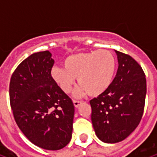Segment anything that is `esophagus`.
Masks as SVG:
<instances>
[{
    "label": "esophagus",
    "mask_w": 157,
    "mask_h": 157,
    "mask_svg": "<svg viewBox=\"0 0 157 157\" xmlns=\"http://www.w3.org/2000/svg\"><path fill=\"white\" fill-rule=\"evenodd\" d=\"M82 102H81V101H76V100H74V101H73V103H74V106H75V108H78Z\"/></svg>",
    "instance_id": "1"
}]
</instances>
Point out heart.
Here are the masks:
<instances>
[{
  "label": "heart",
  "mask_w": 157,
  "mask_h": 157,
  "mask_svg": "<svg viewBox=\"0 0 157 157\" xmlns=\"http://www.w3.org/2000/svg\"><path fill=\"white\" fill-rule=\"evenodd\" d=\"M64 67L55 66L51 77L65 93L71 91L75 77L80 83L75 96L82 97L88 92L90 96H98L109 88L115 72L114 55L107 49L79 53L66 57Z\"/></svg>",
  "instance_id": "obj_1"
}]
</instances>
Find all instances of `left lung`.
<instances>
[{
  "mask_svg": "<svg viewBox=\"0 0 157 157\" xmlns=\"http://www.w3.org/2000/svg\"><path fill=\"white\" fill-rule=\"evenodd\" d=\"M118 68L109 88L90 101L97 136L105 143L127 138L141 120L146 95V79L131 56L115 50Z\"/></svg>",
  "mask_w": 157,
  "mask_h": 157,
  "instance_id": "1",
  "label": "left lung"
}]
</instances>
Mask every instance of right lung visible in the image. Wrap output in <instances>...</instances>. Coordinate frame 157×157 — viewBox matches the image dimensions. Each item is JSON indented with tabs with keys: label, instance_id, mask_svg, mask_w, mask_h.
Instances as JSON below:
<instances>
[{
	"label": "right lung",
	"instance_id": "obj_1",
	"mask_svg": "<svg viewBox=\"0 0 157 157\" xmlns=\"http://www.w3.org/2000/svg\"><path fill=\"white\" fill-rule=\"evenodd\" d=\"M51 56L46 50L25 59L11 77L9 95L16 123L29 141L57 151L71 139L75 107L52 79Z\"/></svg>",
	"mask_w": 157,
	"mask_h": 157
}]
</instances>
